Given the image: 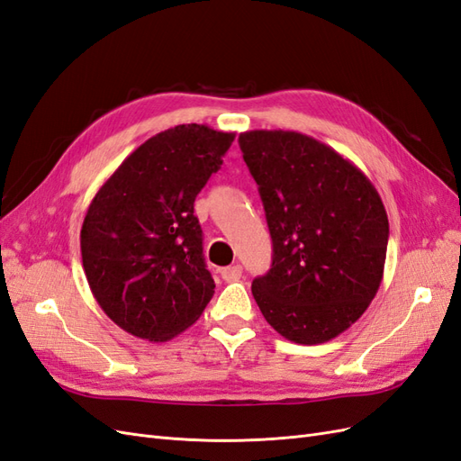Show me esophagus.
<instances>
[{
  "instance_id": "34e87169",
  "label": "esophagus",
  "mask_w": 461,
  "mask_h": 461,
  "mask_svg": "<svg viewBox=\"0 0 461 461\" xmlns=\"http://www.w3.org/2000/svg\"><path fill=\"white\" fill-rule=\"evenodd\" d=\"M221 276L225 278L227 283H236L242 276V265L236 263V265H230V267H225L221 271Z\"/></svg>"
}]
</instances>
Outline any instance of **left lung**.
I'll return each mask as SVG.
<instances>
[{
	"mask_svg": "<svg viewBox=\"0 0 461 461\" xmlns=\"http://www.w3.org/2000/svg\"><path fill=\"white\" fill-rule=\"evenodd\" d=\"M258 183L273 263L252 294L296 344H323L364 315L383 281L388 217L379 192L330 146L294 131L239 136Z\"/></svg>",
	"mask_w": 461,
	"mask_h": 461,
	"instance_id": "1",
	"label": "left lung"
}]
</instances>
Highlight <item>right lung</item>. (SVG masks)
Returning <instances> with one entry per match:
<instances>
[{"mask_svg": "<svg viewBox=\"0 0 461 461\" xmlns=\"http://www.w3.org/2000/svg\"><path fill=\"white\" fill-rule=\"evenodd\" d=\"M234 132L178 124L136 148L94 196L80 230L95 302L132 337L167 342L213 296L194 200Z\"/></svg>", "mask_w": 461, "mask_h": 461, "instance_id": "obj_1", "label": "right lung"}]
</instances>
